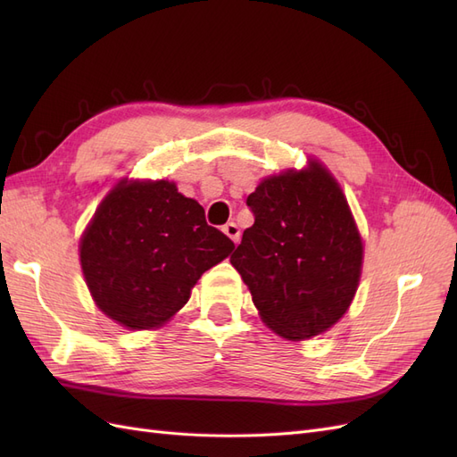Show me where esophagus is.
Returning a JSON list of instances; mask_svg holds the SVG:
<instances>
[{
    "label": "esophagus",
    "mask_w": 457,
    "mask_h": 457,
    "mask_svg": "<svg viewBox=\"0 0 457 457\" xmlns=\"http://www.w3.org/2000/svg\"><path fill=\"white\" fill-rule=\"evenodd\" d=\"M223 232L227 234V237H228L234 244L240 242V228H238L237 223H227V225L223 227Z\"/></svg>",
    "instance_id": "34e87169"
}]
</instances>
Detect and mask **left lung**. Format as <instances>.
Segmentation results:
<instances>
[{
  "mask_svg": "<svg viewBox=\"0 0 457 457\" xmlns=\"http://www.w3.org/2000/svg\"><path fill=\"white\" fill-rule=\"evenodd\" d=\"M255 220L230 255L262 322L301 341L347 312L362 270V238L341 187L320 162L267 177L245 200Z\"/></svg>",
  "mask_w": 457,
  "mask_h": 457,
  "instance_id": "1",
  "label": "left lung"
}]
</instances>
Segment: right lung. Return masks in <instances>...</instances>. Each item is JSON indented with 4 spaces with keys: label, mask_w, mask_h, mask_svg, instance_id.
Masks as SVG:
<instances>
[{
    "label": "right lung",
    "mask_w": 457,
    "mask_h": 457,
    "mask_svg": "<svg viewBox=\"0 0 457 457\" xmlns=\"http://www.w3.org/2000/svg\"><path fill=\"white\" fill-rule=\"evenodd\" d=\"M232 250L175 183L123 179L96 207L79 261L96 307L128 329H152L183 309L200 276Z\"/></svg>",
    "instance_id": "obj_1"
}]
</instances>
